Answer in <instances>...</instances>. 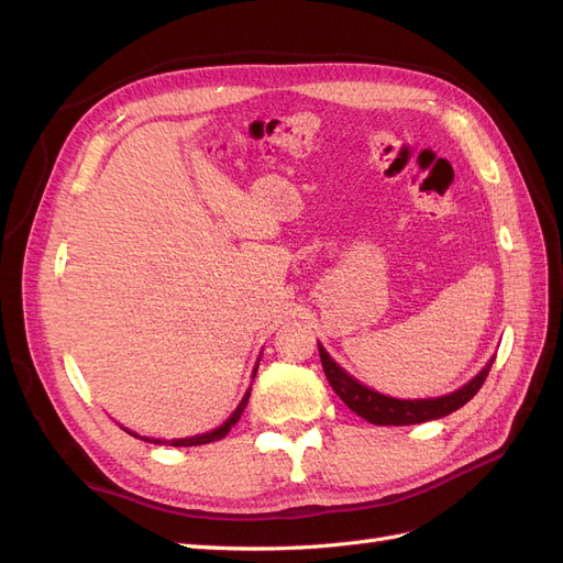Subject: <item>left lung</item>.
Wrapping results in <instances>:
<instances>
[{
	"label": "left lung",
	"instance_id": "1",
	"mask_svg": "<svg viewBox=\"0 0 563 563\" xmlns=\"http://www.w3.org/2000/svg\"><path fill=\"white\" fill-rule=\"evenodd\" d=\"M319 356H321V366L327 378L331 383V387L335 389V395L343 399L356 416H362L364 420L373 422V424H418V422H428V420H437L444 418L453 411H457L460 406H465L476 391L482 389L490 364L496 362V356L488 362V366H484V371L476 376L474 380H470L465 387H460L453 395L439 397V399H391L380 395V391H373L366 385L356 383L352 376L340 368L329 352L319 345Z\"/></svg>",
	"mask_w": 563,
	"mask_h": 563
}]
</instances>
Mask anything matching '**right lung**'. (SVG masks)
<instances>
[{"label":"right lung","mask_w":563,"mask_h":563,"mask_svg":"<svg viewBox=\"0 0 563 563\" xmlns=\"http://www.w3.org/2000/svg\"><path fill=\"white\" fill-rule=\"evenodd\" d=\"M249 395H251V389L246 391L244 395V399H242V404L236 406V411L220 424L218 430H213V432H207V434H199V437H187V439H174V441H166L168 446H201V444H211V441H218V439H223L236 422H240V418H242V413H244V408H246V404H249ZM129 432V430H126ZM129 434H133V432H129ZM133 437H139V434H133ZM139 439H145V437H139ZM145 441H152V444H164L162 439H145Z\"/></svg>","instance_id":"right-lung-1"}]
</instances>
